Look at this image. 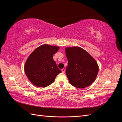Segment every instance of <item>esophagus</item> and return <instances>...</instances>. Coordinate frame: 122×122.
<instances>
[{
	"instance_id": "obj_1",
	"label": "esophagus",
	"mask_w": 122,
	"mask_h": 122,
	"mask_svg": "<svg viewBox=\"0 0 122 122\" xmlns=\"http://www.w3.org/2000/svg\"><path fill=\"white\" fill-rule=\"evenodd\" d=\"M61 72H62V73H65V69H61Z\"/></svg>"
}]
</instances>
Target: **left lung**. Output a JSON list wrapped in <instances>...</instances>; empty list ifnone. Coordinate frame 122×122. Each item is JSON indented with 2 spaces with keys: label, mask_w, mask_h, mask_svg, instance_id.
Listing matches in <instances>:
<instances>
[{
  "label": "left lung",
  "mask_w": 122,
  "mask_h": 122,
  "mask_svg": "<svg viewBox=\"0 0 122 122\" xmlns=\"http://www.w3.org/2000/svg\"><path fill=\"white\" fill-rule=\"evenodd\" d=\"M66 54L68 61L66 73L70 84L82 88L93 83L99 71L94 58L78 47L66 48Z\"/></svg>",
  "instance_id": "8db88e82"
}]
</instances>
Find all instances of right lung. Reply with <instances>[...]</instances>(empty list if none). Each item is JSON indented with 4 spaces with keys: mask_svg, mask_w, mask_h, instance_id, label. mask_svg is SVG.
<instances>
[{
    "mask_svg": "<svg viewBox=\"0 0 122 122\" xmlns=\"http://www.w3.org/2000/svg\"><path fill=\"white\" fill-rule=\"evenodd\" d=\"M59 47L42 45L36 49L28 57L24 71L28 79L35 86L45 87L53 82L61 72L53 60V55Z\"/></svg>",
    "mask_w": 122,
    "mask_h": 122,
    "instance_id": "1",
    "label": "right lung"
}]
</instances>
